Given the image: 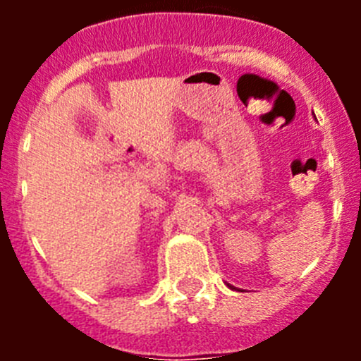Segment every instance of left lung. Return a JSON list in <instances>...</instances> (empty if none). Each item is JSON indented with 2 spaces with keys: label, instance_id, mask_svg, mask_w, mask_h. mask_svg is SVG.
Listing matches in <instances>:
<instances>
[{
  "label": "left lung",
  "instance_id": "obj_1",
  "mask_svg": "<svg viewBox=\"0 0 361 361\" xmlns=\"http://www.w3.org/2000/svg\"><path fill=\"white\" fill-rule=\"evenodd\" d=\"M226 286H228V288H229V289H235V291H240V289H237V288H233L231 283H226Z\"/></svg>",
  "mask_w": 361,
  "mask_h": 361
}]
</instances>
